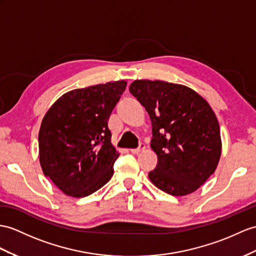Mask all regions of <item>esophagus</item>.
<instances>
[{"instance_id": "1", "label": "esophagus", "mask_w": 256, "mask_h": 256, "mask_svg": "<svg viewBox=\"0 0 256 256\" xmlns=\"http://www.w3.org/2000/svg\"><path fill=\"white\" fill-rule=\"evenodd\" d=\"M144 148H146V146L143 144V143H141V144L139 146V148H132V150H130V151H132V154H138V153L142 152L143 150H144Z\"/></svg>"}]
</instances>
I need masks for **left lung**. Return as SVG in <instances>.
I'll list each match as a JSON object with an SVG mask.
<instances>
[{
	"label": "left lung",
	"instance_id": "obj_1",
	"mask_svg": "<svg viewBox=\"0 0 256 256\" xmlns=\"http://www.w3.org/2000/svg\"><path fill=\"white\" fill-rule=\"evenodd\" d=\"M129 91L152 122L151 148L158 163L150 180L175 196L196 191L222 155L220 124L206 100L189 86L160 80H134Z\"/></svg>",
	"mask_w": 256,
	"mask_h": 256
}]
</instances>
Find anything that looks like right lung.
Listing matches in <instances>:
<instances>
[{
    "label": "right lung",
    "mask_w": 256,
    "mask_h": 256,
    "mask_svg": "<svg viewBox=\"0 0 256 256\" xmlns=\"http://www.w3.org/2000/svg\"><path fill=\"white\" fill-rule=\"evenodd\" d=\"M124 80L74 89L48 108L39 132L43 174L65 194L84 198L110 182L120 156L108 120L126 89Z\"/></svg>",
    "instance_id": "1"
}]
</instances>
